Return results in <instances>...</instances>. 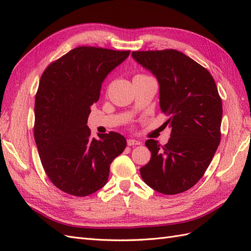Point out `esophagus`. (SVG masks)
<instances>
[{"label": "esophagus", "instance_id": "1", "mask_svg": "<svg viewBox=\"0 0 251 251\" xmlns=\"http://www.w3.org/2000/svg\"><path fill=\"white\" fill-rule=\"evenodd\" d=\"M126 143L128 147H133V146H138V144H140V141L135 140V139H127Z\"/></svg>", "mask_w": 251, "mask_h": 251}]
</instances>
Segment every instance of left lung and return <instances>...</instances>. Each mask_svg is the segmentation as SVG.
I'll return each mask as SVG.
<instances>
[{
	"instance_id": "obj_1",
	"label": "left lung",
	"mask_w": 251,
	"mask_h": 251,
	"mask_svg": "<svg viewBox=\"0 0 251 251\" xmlns=\"http://www.w3.org/2000/svg\"><path fill=\"white\" fill-rule=\"evenodd\" d=\"M132 57L159 83V104L171 127L165 146L149 139L150 162L140 169L156 192L176 195L193 187L207 170L221 139L222 100L210 73L177 50L134 51Z\"/></svg>"
}]
</instances>
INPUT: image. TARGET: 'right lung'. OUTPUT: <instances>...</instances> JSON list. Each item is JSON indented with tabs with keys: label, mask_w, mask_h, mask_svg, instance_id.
<instances>
[{
	"label": "right lung",
	"mask_w": 251,
	"mask_h": 251,
	"mask_svg": "<svg viewBox=\"0 0 251 251\" xmlns=\"http://www.w3.org/2000/svg\"><path fill=\"white\" fill-rule=\"evenodd\" d=\"M130 51L77 47L44 71L34 104V139L43 168L60 191L86 197L105 185L110 165L125 151L116 132L91 136V105L108 74Z\"/></svg>",
	"instance_id": "right-lung-1"
}]
</instances>
